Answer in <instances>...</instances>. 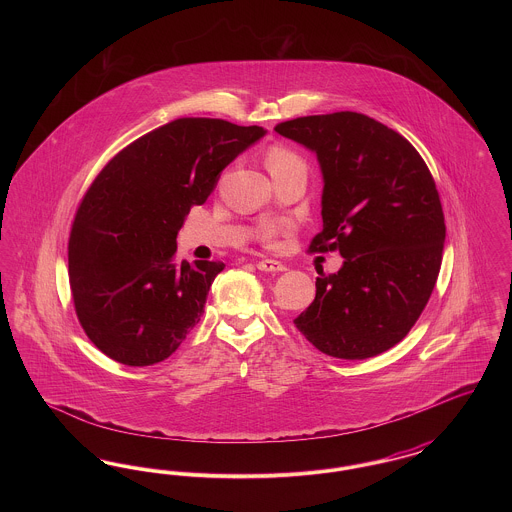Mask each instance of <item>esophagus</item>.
<instances>
[{"mask_svg": "<svg viewBox=\"0 0 512 512\" xmlns=\"http://www.w3.org/2000/svg\"><path fill=\"white\" fill-rule=\"evenodd\" d=\"M257 268L263 270V272H284L286 267L280 263V261H274V259H263L257 263Z\"/></svg>", "mask_w": 512, "mask_h": 512, "instance_id": "obj_1", "label": "esophagus"}]
</instances>
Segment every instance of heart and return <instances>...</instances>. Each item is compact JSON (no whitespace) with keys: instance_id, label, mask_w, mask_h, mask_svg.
<instances>
[{"instance_id":"heart-1","label":"heart","mask_w":512,"mask_h":512,"mask_svg":"<svg viewBox=\"0 0 512 512\" xmlns=\"http://www.w3.org/2000/svg\"><path fill=\"white\" fill-rule=\"evenodd\" d=\"M268 169L270 171H274V169H280V167H288V165H295V163H301V159L290 151V149H286V147H272L270 149V153H268L267 157ZM276 230L274 228H267L265 232H263V238L265 240H270V236L274 234Z\"/></svg>"}]
</instances>
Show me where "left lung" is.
Masks as SVG:
<instances>
[{"label":"left lung","instance_id":"1","mask_svg":"<svg viewBox=\"0 0 512 512\" xmlns=\"http://www.w3.org/2000/svg\"><path fill=\"white\" fill-rule=\"evenodd\" d=\"M280 136L317 153L322 232L309 251H340L317 278L315 301L293 320L318 351L368 359L403 340L438 280L445 219L436 182L401 134L361 113L280 122Z\"/></svg>","mask_w":512,"mask_h":512}]
</instances>
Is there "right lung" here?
<instances>
[{
	"instance_id": "add662e5",
	"label": "right lung",
	"mask_w": 512,
	"mask_h": 512,
	"mask_svg": "<svg viewBox=\"0 0 512 512\" xmlns=\"http://www.w3.org/2000/svg\"><path fill=\"white\" fill-rule=\"evenodd\" d=\"M265 132L176 119L121 149L96 176L74 217L69 282L78 322L101 353L149 366L184 341L224 263H178V230Z\"/></svg>"
}]
</instances>
